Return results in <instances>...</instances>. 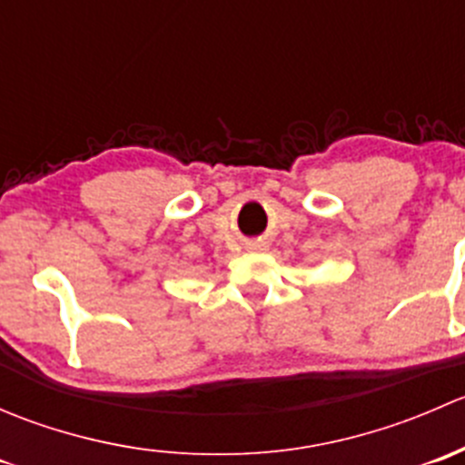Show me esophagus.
Returning a JSON list of instances; mask_svg holds the SVG:
<instances>
[{
  "mask_svg": "<svg viewBox=\"0 0 465 465\" xmlns=\"http://www.w3.org/2000/svg\"><path fill=\"white\" fill-rule=\"evenodd\" d=\"M252 247H254V250H261V247H265V242H252Z\"/></svg>",
  "mask_w": 465,
  "mask_h": 465,
  "instance_id": "obj_1",
  "label": "esophagus"
}]
</instances>
